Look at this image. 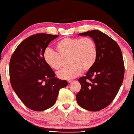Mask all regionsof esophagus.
<instances>
[{
	"label": "esophagus",
	"mask_w": 134,
	"mask_h": 134,
	"mask_svg": "<svg viewBox=\"0 0 134 134\" xmlns=\"http://www.w3.org/2000/svg\"><path fill=\"white\" fill-rule=\"evenodd\" d=\"M73 80H68V83H70L71 82H72Z\"/></svg>",
	"instance_id": "34e87169"
}]
</instances>
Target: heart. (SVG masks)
Segmentation results:
<instances>
[{"mask_svg":"<svg viewBox=\"0 0 134 134\" xmlns=\"http://www.w3.org/2000/svg\"><path fill=\"white\" fill-rule=\"evenodd\" d=\"M58 53L47 48L43 53L45 63L53 69L58 70L63 65L62 58L69 56V66L58 72L62 79L70 80L77 77L83 71H88L94 65L97 56L94 41L89 37L65 38L56 45Z\"/></svg>","mask_w":134,"mask_h":134,"instance_id":"obj_1","label":"heart"}]
</instances>
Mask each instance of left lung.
I'll return each instance as SVG.
<instances>
[{
	"instance_id": "1",
	"label": "left lung",
	"mask_w": 134,
	"mask_h": 134,
	"mask_svg": "<svg viewBox=\"0 0 134 134\" xmlns=\"http://www.w3.org/2000/svg\"><path fill=\"white\" fill-rule=\"evenodd\" d=\"M78 36L92 38L96 45L97 56L94 65L85 76L78 79L81 89L76 98L81 107L97 111L113 102L122 85L125 70L122 52L114 40L98 30Z\"/></svg>"
}]
</instances>
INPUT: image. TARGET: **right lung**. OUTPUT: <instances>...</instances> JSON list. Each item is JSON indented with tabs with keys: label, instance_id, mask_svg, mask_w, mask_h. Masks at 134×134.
I'll use <instances>...</instances> for the list:
<instances>
[{
	"label": "right lung",
	"instance_id": "right-lung-1",
	"mask_svg": "<svg viewBox=\"0 0 134 134\" xmlns=\"http://www.w3.org/2000/svg\"><path fill=\"white\" fill-rule=\"evenodd\" d=\"M58 35L39 33L23 41L10 60V80L13 89L30 109L41 111L54 105L59 91L68 85L55 77L44 60L43 53Z\"/></svg>",
	"mask_w": 134,
	"mask_h": 134
}]
</instances>
